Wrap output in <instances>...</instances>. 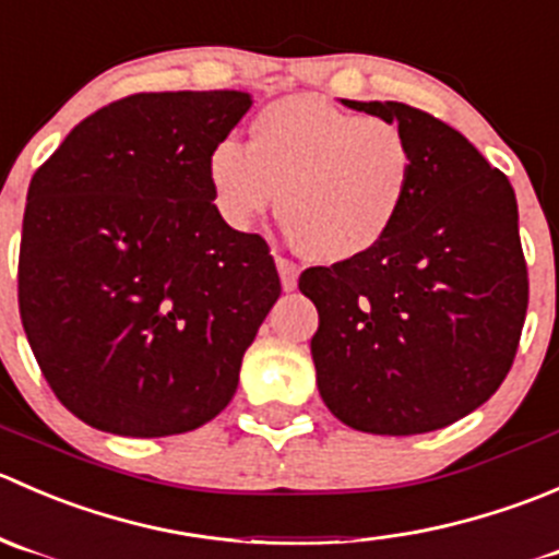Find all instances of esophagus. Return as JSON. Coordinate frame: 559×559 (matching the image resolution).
<instances>
[{"label": "esophagus", "mask_w": 559, "mask_h": 559, "mask_svg": "<svg viewBox=\"0 0 559 559\" xmlns=\"http://www.w3.org/2000/svg\"><path fill=\"white\" fill-rule=\"evenodd\" d=\"M277 269H280L282 287H285V290H296V285H298V266H296V263L277 255Z\"/></svg>", "instance_id": "1"}]
</instances>
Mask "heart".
<instances>
[{"instance_id":"obj_1","label":"heart","mask_w":559,"mask_h":559,"mask_svg":"<svg viewBox=\"0 0 559 559\" xmlns=\"http://www.w3.org/2000/svg\"><path fill=\"white\" fill-rule=\"evenodd\" d=\"M416 168V146L400 121L285 97L255 116L250 143L225 138L212 148L206 179L230 228H250L280 201L282 225L304 255L345 263L394 230Z\"/></svg>"}]
</instances>
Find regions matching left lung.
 <instances>
[{"mask_svg":"<svg viewBox=\"0 0 559 559\" xmlns=\"http://www.w3.org/2000/svg\"><path fill=\"white\" fill-rule=\"evenodd\" d=\"M342 103L400 121L418 168L374 250L298 280L320 318L318 391L358 432H435L484 405L516 356L530 293L516 195L445 121L405 103Z\"/></svg>","mask_w":559,"mask_h":559,"instance_id":"1","label":"left lung"}]
</instances>
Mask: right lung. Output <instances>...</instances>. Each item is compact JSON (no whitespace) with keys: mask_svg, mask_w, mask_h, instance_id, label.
<instances>
[{"mask_svg":"<svg viewBox=\"0 0 559 559\" xmlns=\"http://www.w3.org/2000/svg\"><path fill=\"white\" fill-rule=\"evenodd\" d=\"M247 92H141L70 130L26 195L19 309L73 416L124 438L212 421L280 298L258 234L214 209L206 159Z\"/></svg>","mask_w":559,"mask_h":559,"instance_id":"add662e5","label":"right lung"}]
</instances>
